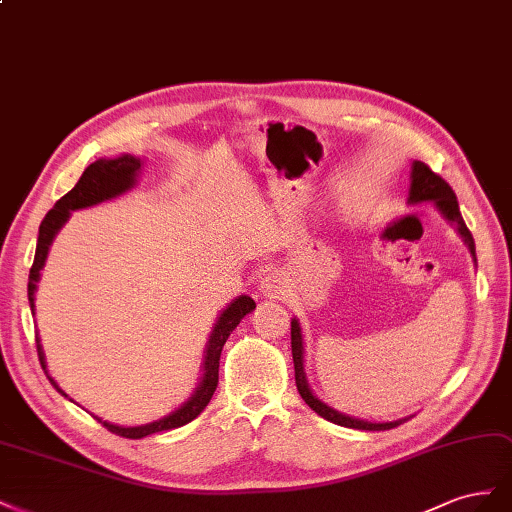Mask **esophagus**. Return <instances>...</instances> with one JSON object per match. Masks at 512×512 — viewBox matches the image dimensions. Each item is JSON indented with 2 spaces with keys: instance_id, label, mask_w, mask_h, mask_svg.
Returning a JSON list of instances; mask_svg holds the SVG:
<instances>
[{
  "instance_id": "34e87169",
  "label": "esophagus",
  "mask_w": 512,
  "mask_h": 512,
  "mask_svg": "<svg viewBox=\"0 0 512 512\" xmlns=\"http://www.w3.org/2000/svg\"><path fill=\"white\" fill-rule=\"evenodd\" d=\"M261 291L270 298H279L285 294V285L281 281L279 274H268L264 281H261Z\"/></svg>"
}]
</instances>
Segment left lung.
Instances as JSON below:
<instances>
[{"mask_svg":"<svg viewBox=\"0 0 512 512\" xmlns=\"http://www.w3.org/2000/svg\"><path fill=\"white\" fill-rule=\"evenodd\" d=\"M418 201H433L440 212L457 225L459 233L463 236L465 244L470 246V253L476 261V246H474V238H472V231L465 227L463 223V216L459 212V203H457V195L452 191L450 184L442 178V175H437L429 165L416 163L412 165V188H410V203H418ZM291 356H294V369H296V386L300 397L304 399V403L311 407L313 412H317L321 418H326L334 425H341V427H349V429H362V431H388L403 425L405 420H394V422H382V425H377V422H364L358 418H349L345 414L334 412L332 407L324 405L319 399L313 397L311 388L306 386V377H304V367H302V334H300V326L298 321L294 319L291 321Z\"/></svg>","mask_w":512,"mask_h":512,"instance_id":"left-lung-1","label":"left lung"}]
</instances>
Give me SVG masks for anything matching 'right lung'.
I'll return each instance as SVG.
<instances>
[{
    "label": "right lung",
    "instance_id": "1",
    "mask_svg": "<svg viewBox=\"0 0 512 512\" xmlns=\"http://www.w3.org/2000/svg\"><path fill=\"white\" fill-rule=\"evenodd\" d=\"M139 169H141V160L135 158V156H128V154L120 156V158H111V160H107V158L96 160V163H92L90 167L83 171V175L79 178V182L75 184V188L68 191L47 212V216L42 218L40 231H38L36 257H34L32 270H29V283H27V298H29V306H32V311H34L36 283L40 279L42 266H45L49 246L55 238L57 229H60L68 221L70 210H81V208H87V206H96V203H100V201L126 193L128 188H133L135 175H137ZM253 309H255V300L248 298V296H240V298L233 300L223 311L221 319H218V324L214 326L210 343H208L206 362H203L201 384H199L197 392L193 394V399L188 401L186 405H182L178 412H173L171 416H167L163 420H156V422H152V425H143V427H115V425H111V422H105L100 418H98V422H102V427L109 429L115 435L128 437V440H141V437H145V435L178 429V427L188 425L191 420H195L203 410H206V405L210 403L212 394L218 386V364H221V352H223L225 341L229 339V334L236 330V326L240 324L242 317L246 313H251ZM36 349H38L40 367L47 369L45 354H42L38 337H36ZM49 382L53 384V388L57 392H62V388L53 382V377H49ZM64 397H66V394H64Z\"/></svg>",
    "mask_w": 512,
    "mask_h": 512
}]
</instances>
